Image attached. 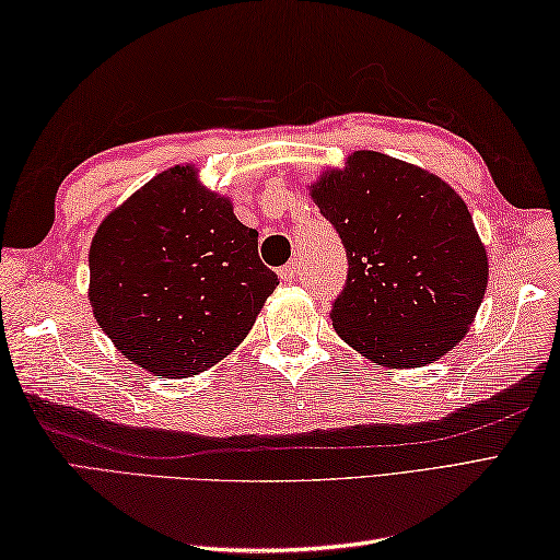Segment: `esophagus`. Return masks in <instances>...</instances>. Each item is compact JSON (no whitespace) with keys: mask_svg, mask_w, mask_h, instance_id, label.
Instances as JSON below:
<instances>
[{"mask_svg":"<svg viewBox=\"0 0 560 560\" xmlns=\"http://www.w3.org/2000/svg\"><path fill=\"white\" fill-rule=\"evenodd\" d=\"M279 277H281L283 281H293V279H299V261L291 259L289 265H283V267L279 269Z\"/></svg>","mask_w":560,"mask_h":560,"instance_id":"obj_1","label":"esophagus"}]
</instances>
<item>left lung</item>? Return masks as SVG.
Masks as SVG:
<instances>
[{
	"mask_svg": "<svg viewBox=\"0 0 560 560\" xmlns=\"http://www.w3.org/2000/svg\"><path fill=\"white\" fill-rule=\"evenodd\" d=\"M311 189L349 259L329 313L337 335L389 368L457 347L483 301L489 257L455 189L377 151L351 153Z\"/></svg>",
	"mask_w": 560,
	"mask_h": 560,
	"instance_id": "8db88e82",
	"label": "left lung"
}]
</instances>
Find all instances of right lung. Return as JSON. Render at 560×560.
<instances>
[{
    "label": "right lung",
    "instance_id": "1",
    "mask_svg": "<svg viewBox=\"0 0 560 560\" xmlns=\"http://www.w3.org/2000/svg\"><path fill=\"white\" fill-rule=\"evenodd\" d=\"M93 317L125 359L153 375L189 377L225 359L279 287L257 231L229 197L175 165L117 207L89 249Z\"/></svg>",
    "mask_w": 560,
    "mask_h": 560
}]
</instances>
